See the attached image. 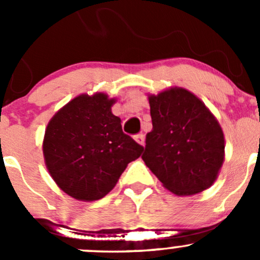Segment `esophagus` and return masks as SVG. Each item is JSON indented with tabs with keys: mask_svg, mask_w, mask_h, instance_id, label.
Listing matches in <instances>:
<instances>
[{
	"mask_svg": "<svg viewBox=\"0 0 260 260\" xmlns=\"http://www.w3.org/2000/svg\"><path fill=\"white\" fill-rule=\"evenodd\" d=\"M135 138H136V142L140 143L141 146L145 147V136H143L142 133H141V135H137Z\"/></svg>",
	"mask_w": 260,
	"mask_h": 260,
	"instance_id": "1",
	"label": "esophagus"
}]
</instances>
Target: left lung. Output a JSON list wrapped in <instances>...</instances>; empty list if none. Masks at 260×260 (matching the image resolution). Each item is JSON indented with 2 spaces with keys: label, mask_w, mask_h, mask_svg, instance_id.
I'll return each instance as SVG.
<instances>
[{
  "label": "left lung",
  "mask_w": 260,
  "mask_h": 260,
  "mask_svg": "<svg viewBox=\"0 0 260 260\" xmlns=\"http://www.w3.org/2000/svg\"><path fill=\"white\" fill-rule=\"evenodd\" d=\"M148 102L153 128L146 136V166L175 195L203 192L225 158L219 122L201 99L180 86L148 94Z\"/></svg>",
  "instance_id": "1"
}]
</instances>
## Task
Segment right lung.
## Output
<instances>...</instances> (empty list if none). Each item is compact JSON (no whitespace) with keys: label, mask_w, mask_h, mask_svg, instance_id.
Returning <instances> with one entry per match:
<instances>
[{"label":"right lung","mask_w":260,"mask_h":260,"mask_svg":"<svg viewBox=\"0 0 260 260\" xmlns=\"http://www.w3.org/2000/svg\"><path fill=\"white\" fill-rule=\"evenodd\" d=\"M117 102L108 94H80L49 120L43 153L50 176L75 200L95 201L117 185L128 164L143 147L124 135Z\"/></svg>","instance_id":"right-lung-1"}]
</instances>
